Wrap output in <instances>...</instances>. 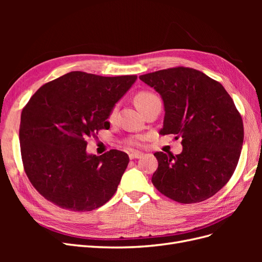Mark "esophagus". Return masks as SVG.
<instances>
[{
	"mask_svg": "<svg viewBox=\"0 0 262 262\" xmlns=\"http://www.w3.org/2000/svg\"><path fill=\"white\" fill-rule=\"evenodd\" d=\"M142 156H143V154L139 153V152H132V153L129 154L130 160H134V158H141Z\"/></svg>",
	"mask_w": 262,
	"mask_h": 262,
	"instance_id": "1",
	"label": "esophagus"
}]
</instances>
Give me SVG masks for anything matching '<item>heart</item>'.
<instances>
[{"label":"heart","instance_id":"heart-1","mask_svg":"<svg viewBox=\"0 0 262 262\" xmlns=\"http://www.w3.org/2000/svg\"><path fill=\"white\" fill-rule=\"evenodd\" d=\"M156 100H160V98H158L154 93L148 92V91H140L136 94V96H134V104H136V106L140 110L145 108L146 106L152 104L153 101H156ZM116 115H117V106H114L112 109H110V112L108 114V121L113 122L115 120ZM144 140H145V137L143 136H133L126 139L125 143L130 146H141L142 142Z\"/></svg>","mask_w":262,"mask_h":262}]
</instances>
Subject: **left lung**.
I'll return each mask as SVG.
<instances>
[{
  "label": "left lung",
  "mask_w": 262,
  "mask_h": 262,
  "mask_svg": "<svg viewBox=\"0 0 262 262\" xmlns=\"http://www.w3.org/2000/svg\"><path fill=\"white\" fill-rule=\"evenodd\" d=\"M161 94L165 106L162 136L181 138L176 156L156 152L154 187L179 203L209 199L231 179L244 141L243 119L221 83L200 71L177 67L140 76Z\"/></svg>",
  "instance_id": "obj_1"
}]
</instances>
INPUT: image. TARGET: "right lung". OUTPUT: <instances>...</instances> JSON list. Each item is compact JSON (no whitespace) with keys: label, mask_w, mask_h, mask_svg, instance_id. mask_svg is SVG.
<instances>
[{"label":"right lung","mask_w":262,"mask_h":262,"mask_svg":"<svg viewBox=\"0 0 262 262\" xmlns=\"http://www.w3.org/2000/svg\"><path fill=\"white\" fill-rule=\"evenodd\" d=\"M137 75L100 76L74 71L46 83L21 110L24 170L45 199L74 211H93L116 193L129 156L110 149L87 155V139L108 130V114Z\"/></svg>","instance_id":"right-lung-1"}]
</instances>
